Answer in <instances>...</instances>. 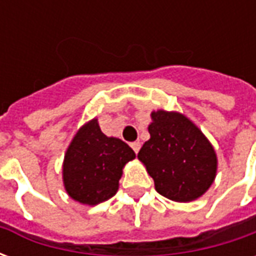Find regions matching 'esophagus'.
Listing matches in <instances>:
<instances>
[{
    "label": "esophagus",
    "instance_id": "obj_1",
    "mask_svg": "<svg viewBox=\"0 0 256 256\" xmlns=\"http://www.w3.org/2000/svg\"><path fill=\"white\" fill-rule=\"evenodd\" d=\"M132 148H133V150L136 152V154H138L140 148H141V144H140L138 141H136V142H133V144H132Z\"/></svg>",
    "mask_w": 256,
    "mask_h": 256
}]
</instances>
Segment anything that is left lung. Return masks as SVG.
Here are the masks:
<instances>
[{"label": "left lung", "mask_w": 256, "mask_h": 256, "mask_svg": "<svg viewBox=\"0 0 256 256\" xmlns=\"http://www.w3.org/2000/svg\"><path fill=\"white\" fill-rule=\"evenodd\" d=\"M150 138L138 160L155 181L162 196L189 203L203 196L214 182L218 158L214 146L194 123L177 111L150 112Z\"/></svg>", "instance_id": "1"}]
</instances>
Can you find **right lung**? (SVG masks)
Wrapping results in <instances>:
<instances>
[{
    "label": "right lung",
    "instance_id": "obj_1",
    "mask_svg": "<svg viewBox=\"0 0 256 256\" xmlns=\"http://www.w3.org/2000/svg\"><path fill=\"white\" fill-rule=\"evenodd\" d=\"M134 150L101 132L97 118L82 124L68 145L63 160V184L70 198L86 206L106 202L119 189L126 163Z\"/></svg>",
    "mask_w": 256,
    "mask_h": 256
}]
</instances>
